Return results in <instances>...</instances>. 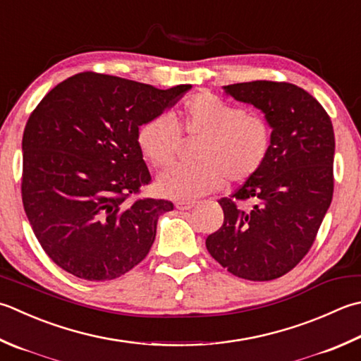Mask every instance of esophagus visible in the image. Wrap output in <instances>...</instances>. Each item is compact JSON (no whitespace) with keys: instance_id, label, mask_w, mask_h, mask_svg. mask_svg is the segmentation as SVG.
Instances as JSON below:
<instances>
[{"instance_id":"1","label":"esophagus","mask_w":361,"mask_h":361,"mask_svg":"<svg viewBox=\"0 0 361 361\" xmlns=\"http://www.w3.org/2000/svg\"><path fill=\"white\" fill-rule=\"evenodd\" d=\"M194 204H195L194 202H185V200H183V202H176L175 207H176V209H180V211H188V209L192 208Z\"/></svg>"}]
</instances>
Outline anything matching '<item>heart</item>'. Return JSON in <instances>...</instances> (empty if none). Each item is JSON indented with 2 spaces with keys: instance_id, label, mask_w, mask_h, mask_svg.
I'll return each mask as SVG.
<instances>
[{
  "instance_id": "b5f03b06",
  "label": "heart",
  "mask_w": 361,
  "mask_h": 361,
  "mask_svg": "<svg viewBox=\"0 0 361 361\" xmlns=\"http://www.w3.org/2000/svg\"><path fill=\"white\" fill-rule=\"evenodd\" d=\"M180 133L202 142L194 157L199 164L172 169L158 178L159 194L173 200H195L227 181L243 185L263 169L272 148V128L263 116L209 92L190 95L172 117L158 114L145 120L136 142L153 167L167 169L180 153Z\"/></svg>"
}]
</instances>
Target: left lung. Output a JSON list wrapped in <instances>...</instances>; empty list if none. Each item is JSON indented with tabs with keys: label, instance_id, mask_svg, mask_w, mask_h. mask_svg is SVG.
Segmentation results:
<instances>
[{
	"label": "left lung",
	"instance_id": "1",
	"mask_svg": "<svg viewBox=\"0 0 361 361\" xmlns=\"http://www.w3.org/2000/svg\"><path fill=\"white\" fill-rule=\"evenodd\" d=\"M224 89L264 112L272 148L252 180L219 200L224 224L207 238V249L239 279L274 280L294 269L312 249L331 203L334 125L321 103L294 84L252 81ZM247 200L253 209L237 207Z\"/></svg>",
	"mask_w": 361,
	"mask_h": 361
}]
</instances>
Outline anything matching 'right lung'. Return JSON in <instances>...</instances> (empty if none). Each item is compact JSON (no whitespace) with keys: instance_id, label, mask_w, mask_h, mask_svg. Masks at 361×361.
I'll list each match as a JSON object with an SVG mask.
<instances>
[{"instance_id":"add662e5","label":"right lung","mask_w":361,"mask_h":361,"mask_svg":"<svg viewBox=\"0 0 361 361\" xmlns=\"http://www.w3.org/2000/svg\"><path fill=\"white\" fill-rule=\"evenodd\" d=\"M189 89L84 72L59 82L31 112L21 142V200L61 269L106 281L148 255L158 219L173 203L133 199L152 181L136 133Z\"/></svg>"}]
</instances>
